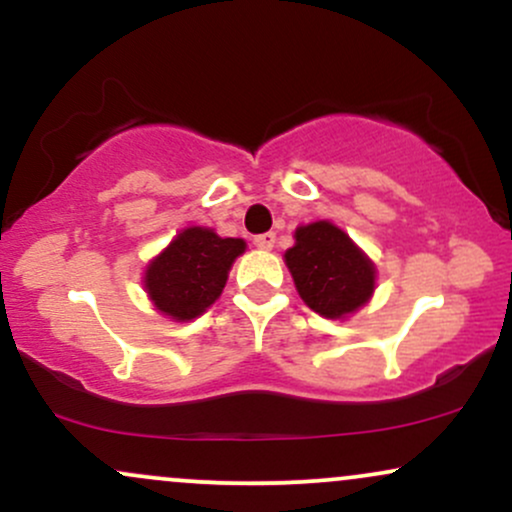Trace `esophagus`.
Here are the masks:
<instances>
[{"mask_svg":"<svg viewBox=\"0 0 512 512\" xmlns=\"http://www.w3.org/2000/svg\"><path fill=\"white\" fill-rule=\"evenodd\" d=\"M274 243H276V233H262V236H255V245L260 250H272L274 248Z\"/></svg>","mask_w":512,"mask_h":512,"instance_id":"obj_1","label":"esophagus"}]
</instances>
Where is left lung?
I'll use <instances>...</instances> for the list:
<instances>
[{"label":"left lung","instance_id":"8db88e82","mask_svg":"<svg viewBox=\"0 0 512 512\" xmlns=\"http://www.w3.org/2000/svg\"><path fill=\"white\" fill-rule=\"evenodd\" d=\"M296 245L284 260L298 296L317 315L342 320L370 301L375 291V264L342 228L315 221L296 228Z\"/></svg>","mask_w":512,"mask_h":512}]
</instances>
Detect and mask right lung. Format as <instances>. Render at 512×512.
Instances as JSON below:
<instances>
[{
  "mask_svg": "<svg viewBox=\"0 0 512 512\" xmlns=\"http://www.w3.org/2000/svg\"><path fill=\"white\" fill-rule=\"evenodd\" d=\"M245 252L243 238H221L211 228L180 231L146 267L144 289L158 313L195 320L221 296L231 264Z\"/></svg>",
  "mask_w": 512,
  "mask_h": 512,
  "instance_id": "obj_1",
  "label": "right lung"
}]
</instances>
